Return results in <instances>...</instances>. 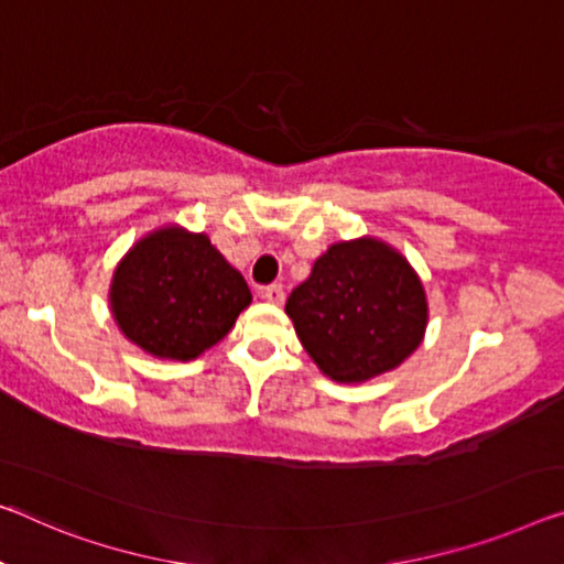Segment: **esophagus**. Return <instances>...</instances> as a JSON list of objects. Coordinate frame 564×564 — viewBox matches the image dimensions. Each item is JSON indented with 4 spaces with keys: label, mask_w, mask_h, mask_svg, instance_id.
Returning <instances> with one entry per match:
<instances>
[{
    "label": "esophagus",
    "mask_w": 564,
    "mask_h": 564,
    "mask_svg": "<svg viewBox=\"0 0 564 564\" xmlns=\"http://www.w3.org/2000/svg\"><path fill=\"white\" fill-rule=\"evenodd\" d=\"M262 300H267L270 302V305H282L284 302V290H282V284H270V288H262Z\"/></svg>",
    "instance_id": "obj_1"
}]
</instances>
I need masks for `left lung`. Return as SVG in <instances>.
<instances>
[{
    "label": "left lung",
    "mask_w": 564,
    "mask_h": 564,
    "mask_svg": "<svg viewBox=\"0 0 564 564\" xmlns=\"http://www.w3.org/2000/svg\"><path fill=\"white\" fill-rule=\"evenodd\" d=\"M302 348L337 383H366L419 348L429 302L419 274L386 241H337L284 305Z\"/></svg>",
    "instance_id": "obj_1"
}]
</instances>
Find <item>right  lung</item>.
Segmentation results:
<instances>
[{"instance_id": "right-lung-1", "label": "right lung", "mask_w": 564, "mask_h": 564, "mask_svg": "<svg viewBox=\"0 0 564 564\" xmlns=\"http://www.w3.org/2000/svg\"><path fill=\"white\" fill-rule=\"evenodd\" d=\"M245 276L206 234L163 227L135 241L110 284L112 317L128 340L166 360H194L249 307Z\"/></svg>"}]
</instances>
